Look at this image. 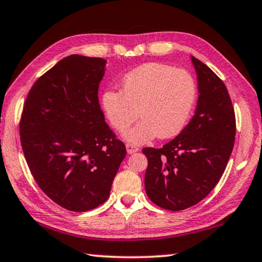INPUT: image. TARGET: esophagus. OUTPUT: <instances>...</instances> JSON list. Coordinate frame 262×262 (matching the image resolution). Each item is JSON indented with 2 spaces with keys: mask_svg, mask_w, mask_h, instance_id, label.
<instances>
[{
  "mask_svg": "<svg viewBox=\"0 0 262 262\" xmlns=\"http://www.w3.org/2000/svg\"><path fill=\"white\" fill-rule=\"evenodd\" d=\"M126 148H127V152L128 154H134L139 150V147L135 146V144H132V143H127L126 144Z\"/></svg>",
  "mask_w": 262,
  "mask_h": 262,
  "instance_id": "1",
  "label": "esophagus"
}]
</instances>
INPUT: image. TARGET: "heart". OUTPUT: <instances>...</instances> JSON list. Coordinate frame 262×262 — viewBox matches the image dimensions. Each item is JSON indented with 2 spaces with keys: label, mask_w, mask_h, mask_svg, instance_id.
<instances>
[{
  "label": "heart",
  "mask_w": 262,
  "mask_h": 262,
  "mask_svg": "<svg viewBox=\"0 0 262 262\" xmlns=\"http://www.w3.org/2000/svg\"><path fill=\"white\" fill-rule=\"evenodd\" d=\"M196 99V84L191 74L162 63H148L124 77L122 91L110 90L102 95L107 118L116 130H126L127 140L143 143L159 135H177L188 122Z\"/></svg>",
  "instance_id": "heart-1"
}]
</instances>
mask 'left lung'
I'll use <instances>...</instances> for the list:
<instances>
[{
  "label": "left lung",
  "instance_id": "left-lung-1",
  "mask_svg": "<svg viewBox=\"0 0 262 262\" xmlns=\"http://www.w3.org/2000/svg\"><path fill=\"white\" fill-rule=\"evenodd\" d=\"M198 78L197 108L190 122L162 148H143L144 186L162 209L181 211L204 199L221 180L235 139V114L223 80L191 57Z\"/></svg>",
  "mask_w": 262,
  "mask_h": 262
}]
</instances>
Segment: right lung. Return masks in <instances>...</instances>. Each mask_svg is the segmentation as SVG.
<instances>
[{
  "label": "right lung",
  "instance_id": "right-lung-1",
  "mask_svg": "<svg viewBox=\"0 0 262 262\" xmlns=\"http://www.w3.org/2000/svg\"><path fill=\"white\" fill-rule=\"evenodd\" d=\"M105 64L79 55L58 61L32 85L19 120L20 144L36 183L73 212L107 201L127 152L99 105Z\"/></svg>",
  "mask_w": 262,
  "mask_h": 262
}]
</instances>
